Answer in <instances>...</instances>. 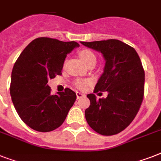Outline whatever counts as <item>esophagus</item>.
I'll list each match as a JSON object with an SVG mask.
<instances>
[{"mask_svg":"<svg viewBox=\"0 0 161 161\" xmlns=\"http://www.w3.org/2000/svg\"><path fill=\"white\" fill-rule=\"evenodd\" d=\"M76 95H77V98H78V99H79V98L84 97V94L82 93H80V92H77V93H76Z\"/></svg>","mask_w":161,"mask_h":161,"instance_id":"obj_1","label":"esophagus"}]
</instances>
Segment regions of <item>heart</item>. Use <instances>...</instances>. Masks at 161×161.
Masks as SVG:
<instances>
[{
  "label": "heart",
  "mask_w": 161,
  "mask_h": 161,
  "mask_svg": "<svg viewBox=\"0 0 161 161\" xmlns=\"http://www.w3.org/2000/svg\"><path fill=\"white\" fill-rule=\"evenodd\" d=\"M79 57L83 60V62L85 63L86 65L88 64L89 62L93 60L96 61V57L93 52L87 50V49H83L79 53ZM89 81L88 80H83V79H78L75 82V85L77 88H80V89H84L87 87V85L89 84Z\"/></svg>",
  "instance_id": "heart-1"
}]
</instances>
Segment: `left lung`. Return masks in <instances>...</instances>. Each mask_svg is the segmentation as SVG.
I'll use <instances>...</instances> for the list:
<instances>
[{"mask_svg": "<svg viewBox=\"0 0 161 161\" xmlns=\"http://www.w3.org/2000/svg\"><path fill=\"white\" fill-rule=\"evenodd\" d=\"M81 43L103 55L105 65L94 92H108L107 98L98 100L93 93L87 95L90 106L85 110L86 120L100 135L119 134L134 120L143 101L145 72L140 57L116 39Z\"/></svg>", "mask_w": 161, "mask_h": 161, "instance_id": "obj_1", "label": "left lung"}]
</instances>
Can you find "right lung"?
<instances>
[{
    "mask_svg": "<svg viewBox=\"0 0 161 161\" xmlns=\"http://www.w3.org/2000/svg\"><path fill=\"white\" fill-rule=\"evenodd\" d=\"M79 47L76 42L39 37L26 47L11 73V100L26 125L39 132H49L62 125L75 102L70 88L51 94L49 79L62 74L67 54Z\"/></svg>",
    "mask_w": 161,
    "mask_h": 161,
    "instance_id": "obj_1",
    "label": "right lung"
}]
</instances>
